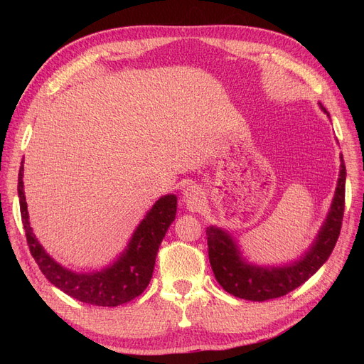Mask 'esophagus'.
<instances>
[{
	"instance_id": "1",
	"label": "esophagus",
	"mask_w": 364,
	"mask_h": 364,
	"mask_svg": "<svg viewBox=\"0 0 364 364\" xmlns=\"http://www.w3.org/2000/svg\"><path fill=\"white\" fill-rule=\"evenodd\" d=\"M182 200H183L185 206L190 209V211H199L202 203H203V193L199 186L190 185L183 190Z\"/></svg>"
}]
</instances>
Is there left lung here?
<instances>
[{
  "label": "left lung",
  "instance_id": "obj_1",
  "mask_svg": "<svg viewBox=\"0 0 364 364\" xmlns=\"http://www.w3.org/2000/svg\"><path fill=\"white\" fill-rule=\"evenodd\" d=\"M321 109L329 117L322 105ZM345 182L346 167L340 155L334 199L323 225L302 257L282 266H258L249 262L229 230L214 225L206 228L209 262L223 290L240 299L262 302L287 294L310 279L331 255L340 235L345 211Z\"/></svg>",
  "mask_w": 364,
  "mask_h": 364
}]
</instances>
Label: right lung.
Wrapping results in <instances>:
<instances>
[{
    "mask_svg": "<svg viewBox=\"0 0 364 364\" xmlns=\"http://www.w3.org/2000/svg\"><path fill=\"white\" fill-rule=\"evenodd\" d=\"M24 161L21 162L18 196L21 218L33 258L46 278L74 299L97 306H118L130 302L147 289L155 269L156 253L178 211L176 194L156 200L132 234L127 246L109 266L92 272H74L63 267L42 247L28 222L24 194Z\"/></svg>",
    "mask_w": 364,
    "mask_h": 364,
    "instance_id": "right-lung-1",
    "label": "right lung"
}]
</instances>
